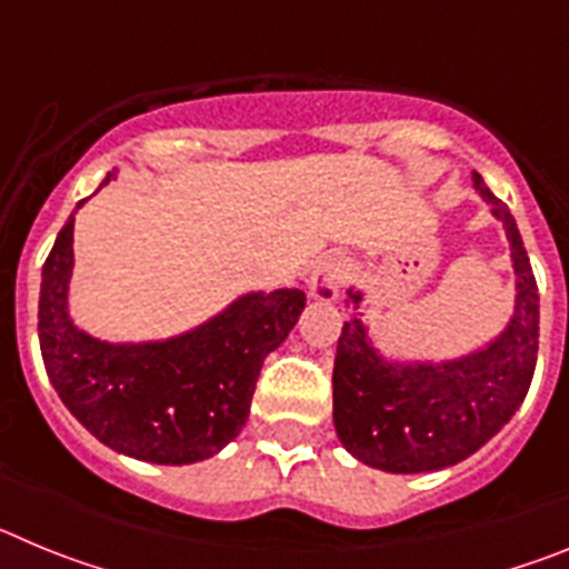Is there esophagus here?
<instances>
[{
  "label": "esophagus",
  "instance_id": "1",
  "mask_svg": "<svg viewBox=\"0 0 569 569\" xmlns=\"http://www.w3.org/2000/svg\"><path fill=\"white\" fill-rule=\"evenodd\" d=\"M347 264L341 256H325L310 273V296L316 301H336L341 296V284H345Z\"/></svg>",
  "mask_w": 569,
  "mask_h": 569
}]
</instances>
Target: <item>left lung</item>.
<instances>
[{"instance_id":"8db88e82","label":"left lung","mask_w":569,"mask_h":569,"mask_svg":"<svg viewBox=\"0 0 569 569\" xmlns=\"http://www.w3.org/2000/svg\"><path fill=\"white\" fill-rule=\"evenodd\" d=\"M476 193L505 228L516 273V305L499 336L456 359H393L376 347L365 293L347 290L333 365V425L345 450L385 472H433L487 445L516 416L539 353V288L519 224L472 173Z\"/></svg>"}]
</instances>
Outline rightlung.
I'll use <instances>...</instances> for the list:
<instances>
[{"instance_id":"right-lung-1","label":"right lung","mask_w":569,"mask_h":569,"mask_svg":"<svg viewBox=\"0 0 569 569\" xmlns=\"http://www.w3.org/2000/svg\"><path fill=\"white\" fill-rule=\"evenodd\" d=\"M110 179L116 170L99 188ZM73 213L53 241L39 290V347L62 405L90 436L130 459L193 465L222 453L248 421L261 365L296 328L305 290H250L168 339H97L70 319Z\"/></svg>"}]
</instances>
